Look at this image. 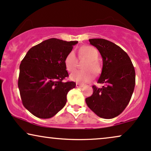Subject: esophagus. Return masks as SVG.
<instances>
[{
    "mask_svg": "<svg viewBox=\"0 0 151 151\" xmlns=\"http://www.w3.org/2000/svg\"><path fill=\"white\" fill-rule=\"evenodd\" d=\"M83 86V84H82V83H76V87L77 88H81Z\"/></svg>",
    "mask_w": 151,
    "mask_h": 151,
    "instance_id": "1",
    "label": "esophagus"
}]
</instances>
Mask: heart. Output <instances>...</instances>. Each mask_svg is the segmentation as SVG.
<instances>
[{
    "label": "heart",
    "instance_id": "1",
    "mask_svg": "<svg viewBox=\"0 0 151 151\" xmlns=\"http://www.w3.org/2000/svg\"><path fill=\"white\" fill-rule=\"evenodd\" d=\"M79 56L84 57L88 61L83 65L86 70L76 71L70 75V79L78 83H86L91 81L93 79V73L98 74L100 72L101 68L98 61V52L96 49L91 46H85L79 49ZM65 65L68 72H72L75 70L77 65V60L73 51H70L65 58ZM91 71H92L91 72Z\"/></svg>",
    "mask_w": 151,
    "mask_h": 151
}]
</instances>
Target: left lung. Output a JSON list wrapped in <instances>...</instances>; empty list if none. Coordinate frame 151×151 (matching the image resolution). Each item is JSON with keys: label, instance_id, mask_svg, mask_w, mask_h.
Returning <instances> with one entry per match:
<instances>
[{"label": "left lung", "instance_id": "1", "mask_svg": "<svg viewBox=\"0 0 151 151\" xmlns=\"http://www.w3.org/2000/svg\"><path fill=\"white\" fill-rule=\"evenodd\" d=\"M102 58V73L98 88L86 98L88 107L99 117L110 119L121 114L130 100L135 86V70L127 53L116 44L104 39H90Z\"/></svg>", "mask_w": 151, "mask_h": 151}]
</instances>
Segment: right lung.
Here are the masks:
<instances>
[{
    "label": "right lung",
    "mask_w": 151,
    "mask_h": 151,
    "mask_svg": "<svg viewBox=\"0 0 151 151\" xmlns=\"http://www.w3.org/2000/svg\"><path fill=\"white\" fill-rule=\"evenodd\" d=\"M77 43L51 38L30 48L22 60L18 80L21 98L36 117L51 118L65 105L68 93L76 83L63 81L69 76L65 58Z\"/></svg>",
    "instance_id": "add662e5"
}]
</instances>
